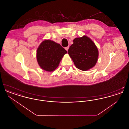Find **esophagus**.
I'll list each match as a JSON object with an SVG mask.
<instances>
[{
  "instance_id": "obj_1",
  "label": "esophagus",
  "mask_w": 129,
  "mask_h": 129,
  "mask_svg": "<svg viewBox=\"0 0 129 129\" xmlns=\"http://www.w3.org/2000/svg\"><path fill=\"white\" fill-rule=\"evenodd\" d=\"M69 48V46H67V47H65V49L66 50V51H68V49Z\"/></svg>"
}]
</instances>
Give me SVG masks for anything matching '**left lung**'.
Instances as JSON below:
<instances>
[{
  "mask_svg": "<svg viewBox=\"0 0 129 129\" xmlns=\"http://www.w3.org/2000/svg\"><path fill=\"white\" fill-rule=\"evenodd\" d=\"M68 50V54L76 67L86 71L94 67L98 61L99 51L91 39L86 35L76 38Z\"/></svg>",
  "mask_w": 129,
  "mask_h": 129,
  "instance_id": "obj_1",
  "label": "left lung"
}]
</instances>
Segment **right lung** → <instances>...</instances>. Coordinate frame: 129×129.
Returning <instances> with one entry per match:
<instances>
[{
  "mask_svg": "<svg viewBox=\"0 0 129 129\" xmlns=\"http://www.w3.org/2000/svg\"><path fill=\"white\" fill-rule=\"evenodd\" d=\"M67 53V51L59 44L52 40H45L37 49V62L42 69L52 72L57 68L62 57Z\"/></svg>",
  "mask_w": 129,
  "mask_h": 129,
  "instance_id": "right-lung-1",
  "label": "right lung"
}]
</instances>
